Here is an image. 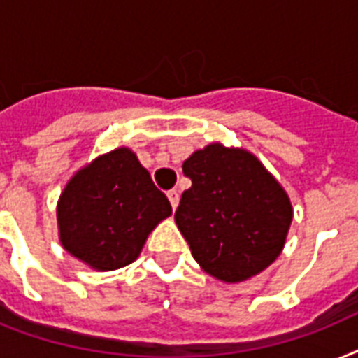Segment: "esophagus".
<instances>
[{
	"label": "esophagus",
	"mask_w": 358,
	"mask_h": 358,
	"mask_svg": "<svg viewBox=\"0 0 358 358\" xmlns=\"http://www.w3.org/2000/svg\"><path fill=\"white\" fill-rule=\"evenodd\" d=\"M167 196H169V201H171V206H173V210H176V208H178V202H180V193H178V191H176V189L169 191Z\"/></svg>",
	"instance_id": "1"
}]
</instances>
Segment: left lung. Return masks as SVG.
<instances>
[{"label": "left lung", "mask_w": 358, "mask_h": 358, "mask_svg": "<svg viewBox=\"0 0 358 358\" xmlns=\"http://www.w3.org/2000/svg\"><path fill=\"white\" fill-rule=\"evenodd\" d=\"M193 185L174 213L201 269L221 282L256 277L282 252L294 208L252 152L210 143L182 165Z\"/></svg>", "instance_id": "obj_1"}]
</instances>
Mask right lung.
Instances as JSON below:
<instances>
[{"instance_id":"obj_1","label":"right lung","mask_w":358,"mask_h":358,"mask_svg":"<svg viewBox=\"0 0 358 358\" xmlns=\"http://www.w3.org/2000/svg\"><path fill=\"white\" fill-rule=\"evenodd\" d=\"M173 213L134 150L119 146L78 169L57 201L63 249L96 271L137 260L152 230Z\"/></svg>"}]
</instances>
